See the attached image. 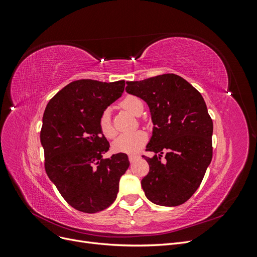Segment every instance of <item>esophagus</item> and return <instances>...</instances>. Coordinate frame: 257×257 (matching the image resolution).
<instances>
[{"label": "esophagus", "instance_id": "obj_1", "mask_svg": "<svg viewBox=\"0 0 257 257\" xmlns=\"http://www.w3.org/2000/svg\"><path fill=\"white\" fill-rule=\"evenodd\" d=\"M138 159V155H128V160L131 163H134Z\"/></svg>", "mask_w": 257, "mask_h": 257}]
</instances>
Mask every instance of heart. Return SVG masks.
<instances>
[{"label": "heart", "mask_w": 257, "mask_h": 257, "mask_svg": "<svg viewBox=\"0 0 257 257\" xmlns=\"http://www.w3.org/2000/svg\"><path fill=\"white\" fill-rule=\"evenodd\" d=\"M121 107L134 115H141L144 110V104L141 98L134 95H128L121 102ZM98 125L102 134L111 139L116 135V132L112 125L110 118V109L106 108L102 111L98 119ZM148 142V135L144 131H136L133 133L122 134L115 139L112 144V148L115 152L122 153H136Z\"/></svg>", "instance_id": "1"}]
</instances>
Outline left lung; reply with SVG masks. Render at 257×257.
Instances as JSON below:
<instances>
[{
	"mask_svg": "<svg viewBox=\"0 0 257 257\" xmlns=\"http://www.w3.org/2000/svg\"><path fill=\"white\" fill-rule=\"evenodd\" d=\"M126 83L125 91L149 106L154 125L146 151L155 154L143 155L150 166L143 190L155 205H182L199 188L212 160L213 123L205 100L175 74Z\"/></svg>",
	"mask_w": 257,
	"mask_h": 257,
	"instance_id": "left-lung-1",
	"label": "left lung"
}]
</instances>
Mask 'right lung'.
I'll use <instances>...</instances> for the list:
<instances>
[{
  "label": "right lung",
  "instance_id": "right-lung-1",
  "mask_svg": "<svg viewBox=\"0 0 257 257\" xmlns=\"http://www.w3.org/2000/svg\"><path fill=\"white\" fill-rule=\"evenodd\" d=\"M124 85V80H76L59 91L45 109L41 143L46 173L78 211L95 213L109 207L130 166L125 153L103 159L110 146L98 125L100 113L122 95Z\"/></svg>",
  "mask_w": 257,
  "mask_h": 257
}]
</instances>
